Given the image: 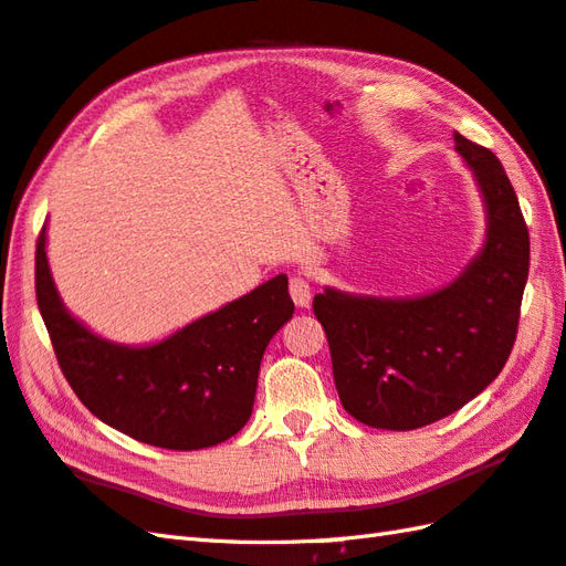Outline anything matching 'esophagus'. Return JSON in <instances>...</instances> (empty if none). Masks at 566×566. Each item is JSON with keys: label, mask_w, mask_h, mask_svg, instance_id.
Instances as JSON below:
<instances>
[{"label": "esophagus", "mask_w": 566, "mask_h": 566, "mask_svg": "<svg viewBox=\"0 0 566 566\" xmlns=\"http://www.w3.org/2000/svg\"><path fill=\"white\" fill-rule=\"evenodd\" d=\"M290 294L294 298V304L298 308H308L311 306V282L302 274H294L290 280Z\"/></svg>", "instance_id": "34e87169"}]
</instances>
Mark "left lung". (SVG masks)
I'll list each match as a JSON object with an SVG mask.
<instances>
[{
  "label": "left lung",
  "instance_id": "1",
  "mask_svg": "<svg viewBox=\"0 0 566 566\" xmlns=\"http://www.w3.org/2000/svg\"><path fill=\"white\" fill-rule=\"evenodd\" d=\"M482 191L486 240L462 274L413 298L326 286L314 314L326 331L335 389L347 413L384 430H416L460 411L506 365L518 333L531 238L506 170L454 130Z\"/></svg>",
  "mask_w": 566,
  "mask_h": 566
}]
</instances>
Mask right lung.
I'll use <instances>...</instances> for the list:
<instances>
[{
  "label": "right lung",
  "mask_w": 566,
  "mask_h": 566,
  "mask_svg": "<svg viewBox=\"0 0 566 566\" xmlns=\"http://www.w3.org/2000/svg\"><path fill=\"white\" fill-rule=\"evenodd\" d=\"M35 298L77 399L106 426L165 450L213 448L248 423L264 347L294 314L290 282L280 274L160 343L106 340L60 298L45 226L35 243Z\"/></svg>",
  "instance_id": "right-lung-1"
}]
</instances>
